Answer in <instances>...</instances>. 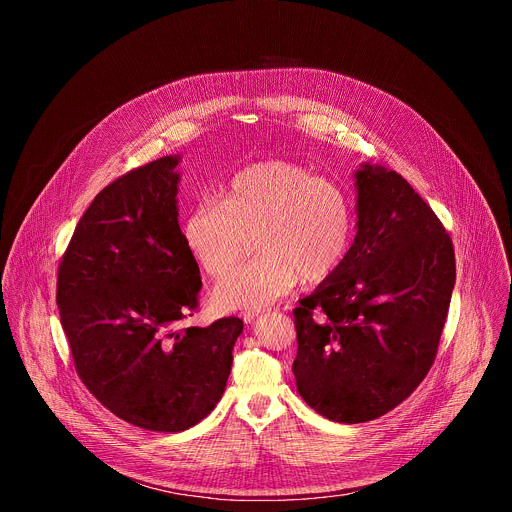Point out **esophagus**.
<instances>
[{
    "mask_svg": "<svg viewBox=\"0 0 512 512\" xmlns=\"http://www.w3.org/2000/svg\"><path fill=\"white\" fill-rule=\"evenodd\" d=\"M259 314H261L259 310H249V312H243V322H245V324H251V322H255V318H257Z\"/></svg>",
    "mask_w": 512,
    "mask_h": 512,
    "instance_id": "obj_1",
    "label": "esophagus"
}]
</instances>
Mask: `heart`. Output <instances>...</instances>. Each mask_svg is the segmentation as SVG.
Segmentation results:
<instances>
[{
	"mask_svg": "<svg viewBox=\"0 0 512 512\" xmlns=\"http://www.w3.org/2000/svg\"><path fill=\"white\" fill-rule=\"evenodd\" d=\"M184 243L200 269L221 279L255 236L262 255L214 289L223 310H259L302 279L322 283L346 261L354 237L348 194L312 170L283 160L237 172L218 200H200L186 216Z\"/></svg>",
	"mask_w": 512,
	"mask_h": 512,
	"instance_id": "heart-1",
	"label": "heart"
}]
</instances>
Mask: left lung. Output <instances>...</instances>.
Returning <instances> with one entry per match:
<instances>
[{
	"mask_svg": "<svg viewBox=\"0 0 512 512\" xmlns=\"http://www.w3.org/2000/svg\"><path fill=\"white\" fill-rule=\"evenodd\" d=\"M358 231L342 267L294 310V375L330 421H371L429 373L456 283L450 235L409 182L356 172Z\"/></svg>",
	"mask_w": 512,
	"mask_h": 512,
	"instance_id": "8db88e82",
	"label": "left lung"
}]
</instances>
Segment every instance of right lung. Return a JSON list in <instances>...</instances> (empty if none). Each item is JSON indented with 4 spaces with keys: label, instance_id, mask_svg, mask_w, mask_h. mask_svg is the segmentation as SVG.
<instances>
[{
    "label": "right lung",
    "instance_id": "obj_1",
    "mask_svg": "<svg viewBox=\"0 0 512 512\" xmlns=\"http://www.w3.org/2000/svg\"><path fill=\"white\" fill-rule=\"evenodd\" d=\"M180 158L105 186L58 265L56 304L72 362L97 401L150 431H184L221 401L243 320L194 314L200 269L178 225Z\"/></svg>",
    "mask_w": 512,
    "mask_h": 512
}]
</instances>
